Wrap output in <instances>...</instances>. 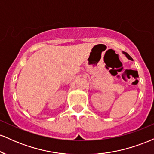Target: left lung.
Returning <instances> with one entry per match:
<instances>
[{"instance_id": "1", "label": "left lung", "mask_w": 154, "mask_h": 154, "mask_svg": "<svg viewBox=\"0 0 154 154\" xmlns=\"http://www.w3.org/2000/svg\"><path fill=\"white\" fill-rule=\"evenodd\" d=\"M124 54H125V56H127V57H128L129 59L132 60V57H131V56H130V55H129V54H128V53H126V52H124Z\"/></svg>"}]
</instances>
